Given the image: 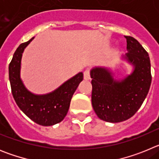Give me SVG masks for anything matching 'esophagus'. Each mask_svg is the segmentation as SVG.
I'll return each mask as SVG.
<instances>
[{
	"label": "esophagus",
	"mask_w": 159,
	"mask_h": 159,
	"mask_svg": "<svg viewBox=\"0 0 159 159\" xmlns=\"http://www.w3.org/2000/svg\"><path fill=\"white\" fill-rule=\"evenodd\" d=\"M84 80H88L91 79V75H90V70L89 69H86L84 71Z\"/></svg>",
	"instance_id": "obj_1"
}]
</instances>
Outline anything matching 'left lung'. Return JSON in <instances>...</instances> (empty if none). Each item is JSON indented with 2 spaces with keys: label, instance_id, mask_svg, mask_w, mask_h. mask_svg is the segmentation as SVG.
<instances>
[{
  "label": "left lung",
  "instance_id": "1",
  "mask_svg": "<svg viewBox=\"0 0 159 159\" xmlns=\"http://www.w3.org/2000/svg\"><path fill=\"white\" fill-rule=\"evenodd\" d=\"M125 38L128 52L123 59L134 67L130 75L116 80L106 67L91 70L92 107L99 119L109 123H120L134 116L145 100L151 84L148 53L134 37Z\"/></svg>",
  "mask_w": 159,
  "mask_h": 159
}]
</instances>
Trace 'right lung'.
I'll return each instance as SVG.
<instances>
[{
	"mask_svg": "<svg viewBox=\"0 0 159 159\" xmlns=\"http://www.w3.org/2000/svg\"><path fill=\"white\" fill-rule=\"evenodd\" d=\"M20 44L8 67L12 96L20 109L32 121L41 126H52L62 121L69 109L70 102L79 84L84 79L83 72L64 82L53 92L35 95L25 88L20 79L22 53L31 41Z\"/></svg>",
	"mask_w": 159,
	"mask_h": 159,
	"instance_id": "obj_1",
	"label": "right lung"
}]
</instances>
